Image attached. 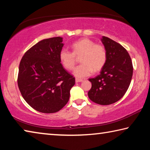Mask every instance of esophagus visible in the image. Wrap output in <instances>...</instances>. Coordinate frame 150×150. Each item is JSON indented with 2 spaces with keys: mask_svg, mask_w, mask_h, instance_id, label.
I'll use <instances>...</instances> for the list:
<instances>
[{
  "mask_svg": "<svg viewBox=\"0 0 150 150\" xmlns=\"http://www.w3.org/2000/svg\"><path fill=\"white\" fill-rule=\"evenodd\" d=\"M81 81H83V79H77V78L75 79L76 83H79V82H81Z\"/></svg>",
  "mask_w": 150,
  "mask_h": 150,
  "instance_id": "esophagus-1",
  "label": "esophagus"
}]
</instances>
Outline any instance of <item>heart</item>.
<instances>
[{"label": "heart", "instance_id": "b5f03b06", "mask_svg": "<svg viewBox=\"0 0 150 150\" xmlns=\"http://www.w3.org/2000/svg\"><path fill=\"white\" fill-rule=\"evenodd\" d=\"M73 52L63 48L59 52V59L63 67L71 70L77 62V56L81 57V65L76 67L73 74L79 78H83L92 74L93 70L98 71L105 65L107 54L105 46L95 44L89 38H82L71 45Z\"/></svg>", "mask_w": 150, "mask_h": 150}]
</instances>
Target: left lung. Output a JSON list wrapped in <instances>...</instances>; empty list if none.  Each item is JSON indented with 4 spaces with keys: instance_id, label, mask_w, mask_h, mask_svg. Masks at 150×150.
<instances>
[{
    "instance_id": "obj_1",
    "label": "left lung",
    "mask_w": 150,
    "mask_h": 150,
    "mask_svg": "<svg viewBox=\"0 0 150 150\" xmlns=\"http://www.w3.org/2000/svg\"><path fill=\"white\" fill-rule=\"evenodd\" d=\"M101 41L106 50L107 59L100 75L88 79L92 87L88 96L94 103L108 105L120 100L128 90L133 65L130 55L122 45L105 36Z\"/></svg>"
}]
</instances>
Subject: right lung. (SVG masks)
I'll return each mask as SVG.
<instances>
[{"label":"right lung","mask_w":150,"mask_h":150,"mask_svg":"<svg viewBox=\"0 0 150 150\" xmlns=\"http://www.w3.org/2000/svg\"><path fill=\"white\" fill-rule=\"evenodd\" d=\"M61 37L43 40L30 48L19 65L18 86L24 99L35 110L54 113L69 99L75 79L61 63Z\"/></svg>","instance_id":"obj_1"}]
</instances>
